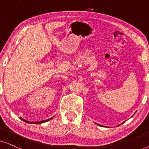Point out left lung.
<instances>
[{"mask_svg":"<svg viewBox=\"0 0 149 149\" xmlns=\"http://www.w3.org/2000/svg\"><path fill=\"white\" fill-rule=\"evenodd\" d=\"M96 124H97V125H98V124H97V123H96Z\"/></svg>","mask_w":149,"mask_h":149,"instance_id":"1","label":"left lung"}]
</instances>
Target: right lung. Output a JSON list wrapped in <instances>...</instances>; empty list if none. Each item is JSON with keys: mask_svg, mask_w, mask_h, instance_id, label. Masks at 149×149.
I'll list each match as a JSON object with an SVG mask.
<instances>
[{"mask_svg": "<svg viewBox=\"0 0 149 149\" xmlns=\"http://www.w3.org/2000/svg\"><path fill=\"white\" fill-rule=\"evenodd\" d=\"M53 117H52V118H50V119H47V120H45V121H36V122H30V121H26L25 119H22V118H20V119H21L22 121H25V122H26V123H34V124H41V123H45V122H46V121H49V120H51L52 119Z\"/></svg>", "mask_w": 149, "mask_h": 149, "instance_id": "right-lung-1", "label": "right lung"}]
</instances>
